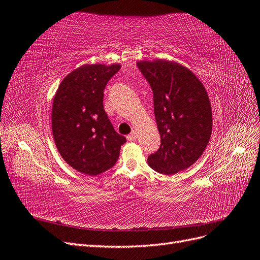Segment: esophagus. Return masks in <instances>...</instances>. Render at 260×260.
I'll return each mask as SVG.
<instances>
[{
	"instance_id": "esophagus-1",
	"label": "esophagus",
	"mask_w": 260,
	"mask_h": 260,
	"mask_svg": "<svg viewBox=\"0 0 260 260\" xmlns=\"http://www.w3.org/2000/svg\"><path fill=\"white\" fill-rule=\"evenodd\" d=\"M138 138V133L136 132V131H132L129 136H127V139H128V141H135L136 139Z\"/></svg>"
}]
</instances>
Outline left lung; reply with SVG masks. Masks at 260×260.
<instances>
[{
	"instance_id": "8db88e82",
	"label": "left lung",
	"mask_w": 260,
	"mask_h": 260,
	"mask_svg": "<svg viewBox=\"0 0 260 260\" xmlns=\"http://www.w3.org/2000/svg\"><path fill=\"white\" fill-rule=\"evenodd\" d=\"M138 67L153 90L160 147L147 164L164 175H175L198 160L212 130L206 89L190 69L166 59L140 60Z\"/></svg>"
}]
</instances>
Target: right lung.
Masks as SVG:
<instances>
[{
    "instance_id": "right-lung-1",
    "label": "right lung",
    "mask_w": 260,
    "mask_h": 260,
    "mask_svg": "<svg viewBox=\"0 0 260 260\" xmlns=\"http://www.w3.org/2000/svg\"><path fill=\"white\" fill-rule=\"evenodd\" d=\"M120 67L86 64L77 68L62 79L53 99L55 144L64 160L81 174L98 176L111 169L125 142L103 106L105 86Z\"/></svg>"
}]
</instances>
